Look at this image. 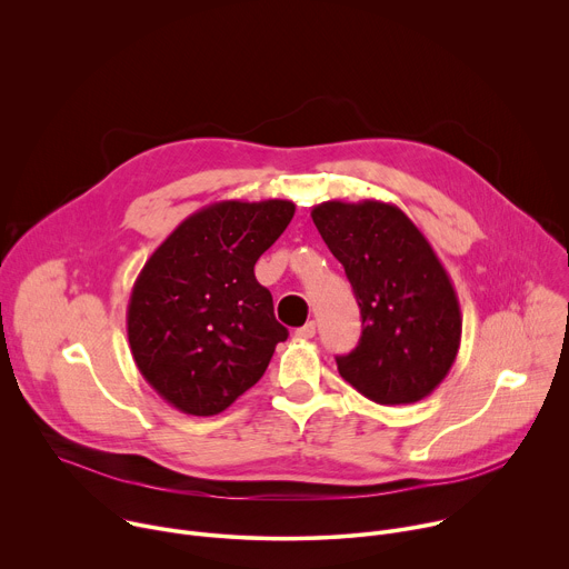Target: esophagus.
Listing matches in <instances>:
<instances>
[{"label": "esophagus", "instance_id": "obj_1", "mask_svg": "<svg viewBox=\"0 0 569 569\" xmlns=\"http://www.w3.org/2000/svg\"><path fill=\"white\" fill-rule=\"evenodd\" d=\"M295 336H297L299 340H310V338H315V321L303 323L301 329H297V331H295Z\"/></svg>", "mask_w": 569, "mask_h": 569}]
</instances>
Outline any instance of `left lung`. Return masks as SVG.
Returning <instances> with one entry per match:
<instances>
[{
  "mask_svg": "<svg viewBox=\"0 0 569 569\" xmlns=\"http://www.w3.org/2000/svg\"><path fill=\"white\" fill-rule=\"evenodd\" d=\"M312 222L353 286L362 336L340 376L378 405H410L448 376L461 342L455 286L421 229L380 200L315 204Z\"/></svg>",
  "mask_w": 569,
  "mask_h": 569,
  "instance_id": "8db88e82",
  "label": "left lung"
}]
</instances>
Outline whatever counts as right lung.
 I'll use <instances>...</instances> for the list:
<instances>
[{"instance_id":"obj_1","label":"right lung","mask_w":569,"mask_h":569,"mask_svg":"<svg viewBox=\"0 0 569 569\" xmlns=\"http://www.w3.org/2000/svg\"><path fill=\"white\" fill-rule=\"evenodd\" d=\"M295 216L290 200H222L184 218L141 268L128 342L146 382L176 410L213 417L266 373L288 338L259 257Z\"/></svg>"}]
</instances>
